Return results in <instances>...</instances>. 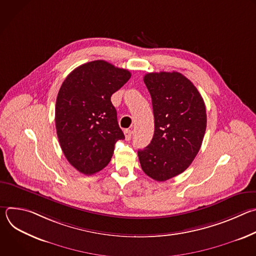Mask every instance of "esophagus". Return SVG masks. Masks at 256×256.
<instances>
[{
	"label": "esophagus",
	"mask_w": 256,
	"mask_h": 256,
	"mask_svg": "<svg viewBox=\"0 0 256 256\" xmlns=\"http://www.w3.org/2000/svg\"><path fill=\"white\" fill-rule=\"evenodd\" d=\"M124 136H126V140H130L132 138V130H124Z\"/></svg>",
	"instance_id": "1"
}]
</instances>
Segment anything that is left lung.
Masks as SVG:
<instances>
[{"label": "left lung", "mask_w": 256, "mask_h": 256, "mask_svg": "<svg viewBox=\"0 0 256 256\" xmlns=\"http://www.w3.org/2000/svg\"><path fill=\"white\" fill-rule=\"evenodd\" d=\"M144 82L152 98L155 130L138 156L146 174L165 181L186 170L198 155L206 128V105L196 86L178 72H148Z\"/></svg>", "instance_id": "1"}]
</instances>
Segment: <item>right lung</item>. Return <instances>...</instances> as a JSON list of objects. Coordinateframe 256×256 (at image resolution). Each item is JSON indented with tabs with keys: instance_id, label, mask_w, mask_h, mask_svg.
Wrapping results in <instances>:
<instances>
[{
	"instance_id": "add662e5",
	"label": "right lung",
	"mask_w": 256,
	"mask_h": 256,
	"mask_svg": "<svg viewBox=\"0 0 256 256\" xmlns=\"http://www.w3.org/2000/svg\"><path fill=\"white\" fill-rule=\"evenodd\" d=\"M130 70L93 60L72 70L56 103V128L68 163L85 175L110 162L114 144L124 134L118 122L112 95L130 78Z\"/></svg>"
}]
</instances>
